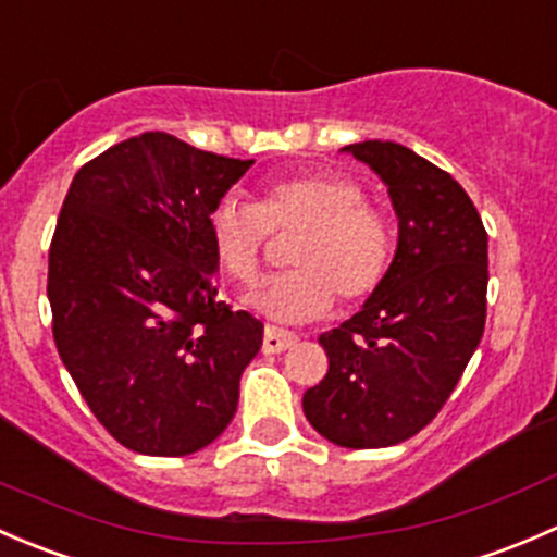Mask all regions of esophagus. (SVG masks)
Wrapping results in <instances>:
<instances>
[{"mask_svg": "<svg viewBox=\"0 0 557 557\" xmlns=\"http://www.w3.org/2000/svg\"><path fill=\"white\" fill-rule=\"evenodd\" d=\"M297 343L295 332L278 330V326H265V335H262V351L265 354H281L286 348H292Z\"/></svg>", "mask_w": 557, "mask_h": 557, "instance_id": "obj_1", "label": "esophagus"}]
</instances>
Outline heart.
<instances>
[{
	"label": "heart",
	"mask_w": 557,
	"mask_h": 557,
	"mask_svg": "<svg viewBox=\"0 0 557 557\" xmlns=\"http://www.w3.org/2000/svg\"><path fill=\"white\" fill-rule=\"evenodd\" d=\"M211 251L222 273L251 286L265 265L273 236L297 233L289 246L295 268L251 295L276 321L319 319L335 306L362 302L388 276L394 231L388 216L362 198V187L335 171H297L257 187L255 200L225 198L211 209Z\"/></svg>",
	"instance_id": "heart-1"
}]
</instances>
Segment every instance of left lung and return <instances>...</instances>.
Returning a JSON list of instances; mask_svg holds the SVG:
<instances>
[{
  "label": "left lung",
  "mask_w": 557,
  "mask_h": 557,
  "mask_svg": "<svg viewBox=\"0 0 557 557\" xmlns=\"http://www.w3.org/2000/svg\"><path fill=\"white\" fill-rule=\"evenodd\" d=\"M388 185L399 244L362 311L319 337L330 370L302 394L321 437L388 448L434 421L485 330L488 233L463 187L394 141L346 147Z\"/></svg>",
  "instance_id": "left-lung-1"
}]
</instances>
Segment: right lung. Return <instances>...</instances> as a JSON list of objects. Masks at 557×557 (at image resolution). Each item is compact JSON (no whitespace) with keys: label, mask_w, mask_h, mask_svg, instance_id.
I'll list each match as a JSON object with an SVG mask.
<instances>
[{"label":"right lung","mask_w":557,"mask_h":557,"mask_svg":"<svg viewBox=\"0 0 557 557\" xmlns=\"http://www.w3.org/2000/svg\"><path fill=\"white\" fill-rule=\"evenodd\" d=\"M251 163L147 131L74 174L50 240L53 341L125 448L187 456L236 416L262 324L216 300L206 225Z\"/></svg>","instance_id":"add662e5"}]
</instances>
